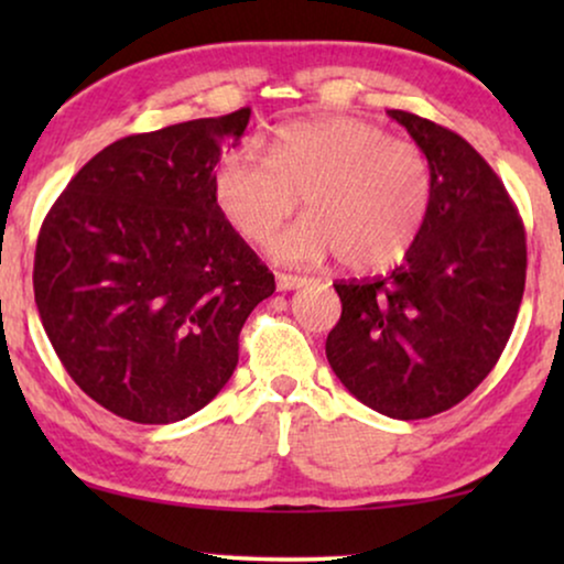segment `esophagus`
Returning a JSON list of instances; mask_svg holds the SVG:
<instances>
[{"label":"esophagus","mask_w":564,"mask_h":564,"mask_svg":"<svg viewBox=\"0 0 564 564\" xmlns=\"http://www.w3.org/2000/svg\"><path fill=\"white\" fill-rule=\"evenodd\" d=\"M305 284H311V276H300V274H284V272H280L276 274V288L280 290H300V288H305Z\"/></svg>","instance_id":"34e87169"}]
</instances>
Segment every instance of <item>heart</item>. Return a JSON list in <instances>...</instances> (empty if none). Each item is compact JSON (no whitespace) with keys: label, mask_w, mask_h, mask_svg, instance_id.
<instances>
[{"label":"heart","mask_w":564,"mask_h":564,"mask_svg":"<svg viewBox=\"0 0 564 564\" xmlns=\"http://www.w3.org/2000/svg\"><path fill=\"white\" fill-rule=\"evenodd\" d=\"M303 197L305 215L269 243L282 264L341 259L380 272L408 257L434 203V172L421 145L359 118L280 126L269 159L234 149L213 172V203L243 241L264 243Z\"/></svg>","instance_id":"b5f03b06"}]
</instances>
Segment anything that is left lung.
I'll list each match as a JSON object with an SVG mask.
<instances>
[{
    "label": "left lung",
    "mask_w": 564,
    "mask_h": 564,
    "mask_svg": "<svg viewBox=\"0 0 564 564\" xmlns=\"http://www.w3.org/2000/svg\"><path fill=\"white\" fill-rule=\"evenodd\" d=\"M429 156L434 203L388 276L336 282L326 357L372 411L429 419L465 400L503 354L527 282V230L503 182L454 130L388 110Z\"/></svg>",
    "instance_id": "obj_1"
}]
</instances>
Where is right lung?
<instances>
[{
	"instance_id": "add662e5",
	"label": "right lung",
	"mask_w": 564,
	"mask_h": 564,
	"mask_svg": "<svg viewBox=\"0 0 564 564\" xmlns=\"http://www.w3.org/2000/svg\"><path fill=\"white\" fill-rule=\"evenodd\" d=\"M251 110L120 138L45 215L33 290L61 365L120 419L174 423L223 390L274 274L213 203Z\"/></svg>"
}]
</instances>
